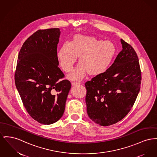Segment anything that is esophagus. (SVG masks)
Masks as SVG:
<instances>
[{
    "label": "esophagus",
    "instance_id": "1",
    "mask_svg": "<svg viewBox=\"0 0 157 157\" xmlns=\"http://www.w3.org/2000/svg\"><path fill=\"white\" fill-rule=\"evenodd\" d=\"M80 83H77V82H72V86H77V85H79Z\"/></svg>",
    "mask_w": 157,
    "mask_h": 157
}]
</instances>
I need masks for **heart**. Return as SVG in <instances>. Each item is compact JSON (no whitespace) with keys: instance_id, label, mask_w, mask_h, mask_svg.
Returning a JSON list of instances; mask_svg holds the SVG:
<instances>
[{"instance_id":"obj_1","label":"heart","mask_w":157,"mask_h":157,"mask_svg":"<svg viewBox=\"0 0 157 157\" xmlns=\"http://www.w3.org/2000/svg\"><path fill=\"white\" fill-rule=\"evenodd\" d=\"M117 53L115 44L96 37L76 34L69 43L63 44L57 53L59 64L65 72L72 70L79 57V64L68 78L81 80L86 73L95 76L104 73L110 66Z\"/></svg>"}]
</instances>
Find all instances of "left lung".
Masks as SVG:
<instances>
[{
  "mask_svg": "<svg viewBox=\"0 0 157 157\" xmlns=\"http://www.w3.org/2000/svg\"><path fill=\"white\" fill-rule=\"evenodd\" d=\"M122 50L103 74L85 83L90 119L103 126L115 124L131 110L140 91L141 72L133 48L122 39Z\"/></svg>",
  "mask_w": 157,
  "mask_h": 157,
  "instance_id": "left-lung-1",
  "label": "left lung"
}]
</instances>
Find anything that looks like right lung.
<instances>
[{
  "label": "right lung",
  "instance_id": "right-lung-1",
  "mask_svg": "<svg viewBox=\"0 0 157 157\" xmlns=\"http://www.w3.org/2000/svg\"><path fill=\"white\" fill-rule=\"evenodd\" d=\"M59 28L40 29L21 47L15 82L29 114L44 124H50L63 116L71 88L70 81L58 67L57 47Z\"/></svg>",
  "mask_w": 157,
  "mask_h": 157
}]
</instances>
